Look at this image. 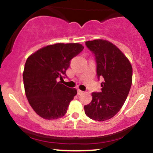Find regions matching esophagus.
<instances>
[{
    "label": "esophagus",
    "mask_w": 153,
    "mask_h": 153,
    "mask_svg": "<svg viewBox=\"0 0 153 153\" xmlns=\"http://www.w3.org/2000/svg\"><path fill=\"white\" fill-rule=\"evenodd\" d=\"M83 93H84V92H83V91L80 90V89H78V95H81V94H83Z\"/></svg>",
    "instance_id": "esophagus-1"
}]
</instances>
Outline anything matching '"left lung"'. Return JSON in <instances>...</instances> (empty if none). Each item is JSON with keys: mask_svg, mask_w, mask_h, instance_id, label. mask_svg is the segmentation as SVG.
Listing matches in <instances>:
<instances>
[{"mask_svg": "<svg viewBox=\"0 0 153 153\" xmlns=\"http://www.w3.org/2000/svg\"><path fill=\"white\" fill-rule=\"evenodd\" d=\"M86 47L95 56L101 92H92V100L84 106L89 118L104 121L115 116L124 105L130 90L132 68L129 60L118 47L104 40L86 41Z\"/></svg>", "mask_w": 153, "mask_h": 153, "instance_id": "left-lung-1", "label": "left lung"}]
</instances>
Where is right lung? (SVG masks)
<instances>
[{
  "mask_svg": "<svg viewBox=\"0 0 153 153\" xmlns=\"http://www.w3.org/2000/svg\"><path fill=\"white\" fill-rule=\"evenodd\" d=\"M83 49L79 44H56L39 49L27 58L23 74L26 95L41 118L58 119L67 113L77 90L58 80L67 77L71 59Z\"/></svg>",
  "mask_w": 153,
  "mask_h": 153,
  "instance_id": "obj_1",
  "label": "right lung"
}]
</instances>
